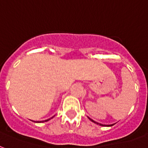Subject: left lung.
Masks as SVG:
<instances>
[{
  "mask_svg": "<svg viewBox=\"0 0 148 148\" xmlns=\"http://www.w3.org/2000/svg\"><path fill=\"white\" fill-rule=\"evenodd\" d=\"M100 125H101V124H100ZM110 125V126H112V125H113V124H112V125Z\"/></svg>",
  "mask_w": 148,
  "mask_h": 148,
  "instance_id": "1",
  "label": "left lung"
}]
</instances>
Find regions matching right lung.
<instances>
[{
    "label": "right lung",
    "mask_w": 148,
    "mask_h": 148,
    "mask_svg": "<svg viewBox=\"0 0 148 148\" xmlns=\"http://www.w3.org/2000/svg\"><path fill=\"white\" fill-rule=\"evenodd\" d=\"M48 120H50V119H47V120H45L44 122H47V121H48Z\"/></svg>",
    "instance_id": "obj_1"
}]
</instances>
